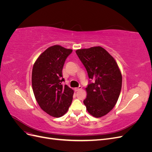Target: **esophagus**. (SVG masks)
<instances>
[{
	"label": "esophagus",
	"mask_w": 152,
	"mask_h": 152,
	"mask_svg": "<svg viewBox=\"0 0 152 152\" xmlns=\"http://www.w3.org/2000/svg\"><path fill=\"white\" fill-rule=\"evenodd\" d=\"M81 89H82V87H81V86H79V87H76V88H75L74 90H75V91H80Z\"/></svg>",
	"instance_id": "1"
}]
</instances>
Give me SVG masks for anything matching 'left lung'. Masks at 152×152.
<instances>
[{"label": "left lung", "mask_w": 152, "mask_h": 152, "mask_svg": "<svg viewBox=\"0 0 152 152\" xmlns=\"http://www.w3.org/2000/svg\"><path fill=\"white\" fill-rule=\"evenodd\" d=\"M75 52L93 80L86 88L84 104L91 115L102 117L117 102L122 88L121 72L115 59L102 47L77 49Z\"/></svg>", "instance_id": "8db88e82"}]
</instances>
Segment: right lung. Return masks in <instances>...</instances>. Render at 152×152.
<instances>
[{"instance_id": "obj_1", "label": "right lung", "mask_w": 152, "mask_h": 152, "mask_svg": "<svg viewBox=\"0 0 152 152\" xmlns=\"http://www.w3.org/2000/svg\"><path fill=\"white\" fill-rule=\"evenodd\" d=\"M72 49L59 45L48 48L35 61L31 74L35 98L42 110L54 117H60L68 111L73 90L63 86L62 70Z\"/></svg>"}]
</instances>
